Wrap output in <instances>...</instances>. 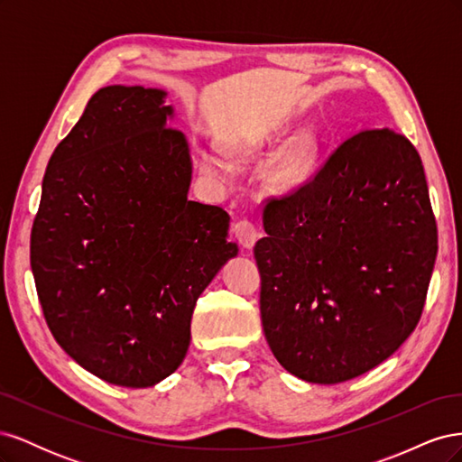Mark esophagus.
I'll list each match as a JSON object with an SVG mask.
<instances>
[{"label": "esophagus", "instance_id": "1", "mask_svg": "<svg viewBox=\"0 0 462 462\" xmlns=\"http://www.w3.org/2000/svg\"><path fill=\"white\" fill-rule=\"evenodd\" d=\"M233 233H235V236H236V241H239L245 248H253L254 246V243H256V239H258V231H256V226L253 221H248V219H243V221H239V223H235V227H233Z\"/></svg>", "mask_w": 462, "mask_h": 462}]
</instances>
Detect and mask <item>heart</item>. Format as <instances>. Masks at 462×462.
I'll list each match as a JSON object with an SVG mask.
<instances>
[{"label":"heart","instance_id":"b5f03b06","mask_svg":"<svg viewBox=\"0 0 462 462\" xmlns=\"http://www.w3.org/2000/svg\"><path fill=\"white\" fill-rule=\"evenodd\" d=\"M316 152H318V146L312 138H302V141H299L297 144H292L283 156H279V160L268 171L270 187H273L275 190H289L292 187L300 185L312 171ZM200 163H202V170L208 175L219 177V179L227 175V165L223 163L217 156H214V153H202Z\"/></svg>","mask_w":462,"mask_h":462}]
</instances>
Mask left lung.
I'll list each match as a JSON object with an SVG mask.
<instances>
[{
    "mask_svg": "<svg viewBox=\"0 0 462 462\" xmlns=\"http://www.w3.org/2000/svg\"><path fill=\"white\" fill-rule=\"evenodd\" d=\"M262 221V326L287 372L341 383L407 341L438 254L422 160L407 136H348L310 180L268 199Z\"/></svg>",
    "mask_w": 462,
    "mask_h": 462,
    "instance_id": "obj_1",
    "label": "left lung"
}]
</instances>
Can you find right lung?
<instances>
[{
	"label": "right lung",
	"mask_w": 462,
	"mask_h": 462,
	"mask_svg": "<svg viewBox=\"0 0 462 462\" xmlns=\"http://www.w3.org/2000/svg\"><path fill=\"white\" fill-rule=\"evenodd\" d=\"M165 92L106 87L53 150L31 233L46 324L100 380L150 387L183 362L202 291L239 248L229 214L189 200Z\"/></svg>",
	"instance_id": "add662e5"
}]
</instances>
